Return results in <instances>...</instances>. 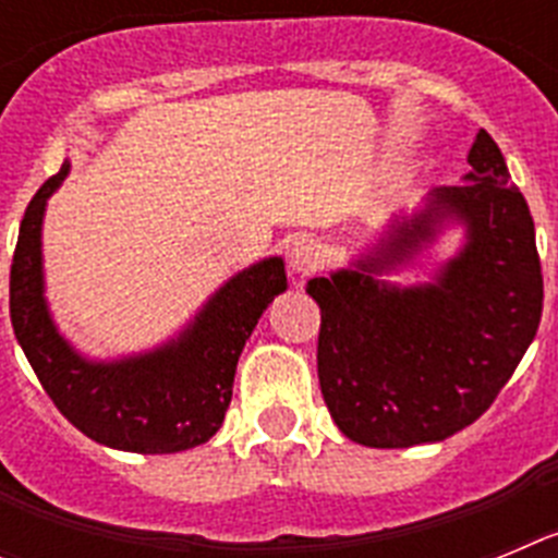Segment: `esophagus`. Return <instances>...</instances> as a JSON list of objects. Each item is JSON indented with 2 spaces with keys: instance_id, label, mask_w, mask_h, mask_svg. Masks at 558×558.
<instances>
[{
  "instance_id": "1",
  "label": "esophagus",
  "mask_w": 558,
  "mask_h": 558,
  "mask_svg": "<svg viewBox=\"0 0 558 558\" xmlns=\"http://www.w3.org/2000/svg\"><path fill=\"white\" fill-rule=\"evenodd\" d=\"M288 263H290V270H293V274L299 276V279H304V276L315 274V270H318L324 265L322 245L313 243V240H307V236H302V240H295L293 248H290V254H288Z\"/></svg>"
}]
</instances>
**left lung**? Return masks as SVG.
I'll use <instances>...</instances> for the list:
<instances>
[{
    "instance_id": "8db88e82",
    "label": "left lung",
    "mask_w": 558,
    "mask_h": 558,
    "mask_svg": "<svg viewBox=\"0 0 558 558\" xmlns=\"http://www.w3.org/2000/svg\"><path fill=\"white\" fill-rule=\"evenodd\" d=\"M466 184L438 186L425 209L397 218L354 268L315 276L322 307L318 383L340 433L357 445L445 441L495 402L542 318L534 218L500 147L477 131ZM461 222L468 243L433 283L397 289L374 272L404 264Z\"/></svg>"
}]
</instances>
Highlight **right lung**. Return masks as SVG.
Wrapping results in <instances>:
<instances>
[{
  "label": "right lung",
  "instance_id": "1",
  "mask_svg": "<svg viewBox=\"0 0 558 558\" xmlns=\"http://www.w3.org/2000/svg\"><path fill=\"white\" fill-rule=\"evenodd\" d=\"M69 161L33 195L10 265V322L58 411L97 445L161 456L209 441L231 402L236 360L274 295L288 290L284 263L268 256L231 276L195 322L165 347L122 360H86L69 347L44 299L41 223Z\"/></svg>",
  "mask_w": 558,
  "mask_h": 558
}]
</instances>
